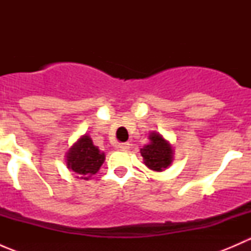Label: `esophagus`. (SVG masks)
Returning a JSON list of instances; mask_svg holds the SVG:
<instances>
[{
    "label": "esophagus",
    "mask_w": 251,
    "mask_h": 251,
    "mask_svg": "<svg viewBox=\"0 0 251 251\" xmlns=\"http://www.w3.org/2000/svg\"><path fill=\"white\" fill-rule=\"evenodd\" d=\"M115 147L118 151H127L128 149H130V144L128 143H118Z\"/></svg>",
    "instance_id": "esophagus-1"
}]
</instances>
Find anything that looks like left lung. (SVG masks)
<instances>
[{
  "label": "left lung",
  "instance_id": "8db88e82",
  "mask_svg": "<svg viewBox=\"0 0 251 251\" xmlns=\"http://www.w3.org/2000/svg\"><path fill=\"white\" fill-rule=\"evenodd\" d=\"M149 143L141 148L143 164L151 171L161 173L174 161V147L161 133L151 131L148 135Z\"/></svg>",
  "mask_w": 251,
  "mask_h": 251
}]
</instances>
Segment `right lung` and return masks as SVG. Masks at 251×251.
Masks as SVG:
<instances>
[{
	"label": "right lung",
	"mask_w": 251,
	"mask_h": 251,
	"mask_svg": "<svg viewBox=\"0 0 251 251\" xmlns=\"http://www.w3.org/2000/svg\"><path fill=\"white\" fill-rule=\"evenodd\" d=\"M105 154L93 144L88 135H82L65 153L67 168L76 175L77 178L90 179L100 171L104 163Z\"/></svg>",
	"instance_id": "obj_1"
}]
</instances>
